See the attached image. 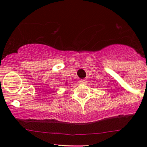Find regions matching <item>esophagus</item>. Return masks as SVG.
Returning <instances> with one entry per match:
<instances>
[{
  "mask_svg": "<svg viewBox=\"0 0 147 147\" xmlns=\"http://www.w3.org/2000/svg\"><path fill=\"white\" fill-rule=\"evenodd\" d=\"M86 82V79H80V80L79 81V84H85Z\"/></svg>",
  "mask_w": 147,
  "mask_h": 147,
  "instance_id": "34e87169",
  "label": "esophagus"
}]
</instances>
